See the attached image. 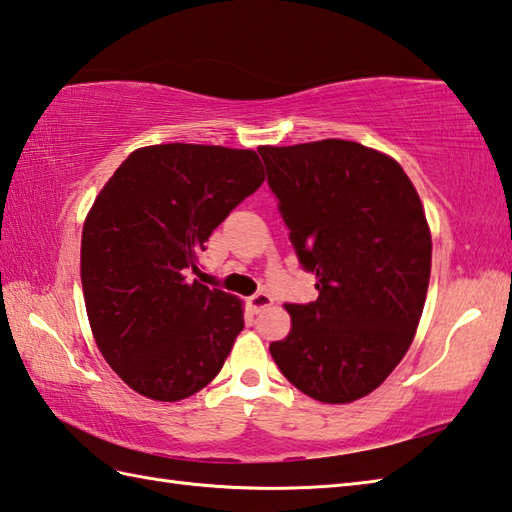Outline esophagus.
<instances>
[{
	"instance_id": "1",
	"label": "esophagus",
	"mask_w": 512,
	"mask_h": 512,
	"mask_svg": "<svg viewBox=\"0 0 512 512\" xmlns=\"http://www.w3.org/2000/svg\"><path fill=\"white\" fill-rule=\"evenodd\" d=\"M270 303H273V297H270L268 292H264V290L262 292H255V295L248 299V306L253 308L255 312H262L264 308L270 306Z\"/></svg>"
}]
</instances>
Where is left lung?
<instances>
[{
    "label": "left lung",
    "instance_id": "obj_1",
    "mask_svg": "<svg viewBox=\"0 0 512 512\" xmlns=\"http://www.w3.org/2000/svg\"><path fill=\"white\" fill-rule=\"evenodd\" d=\"M257 151L319 290L317 301L286 303L292 330L270 354L314 400L363 398L394 372L418 328L431 275L422 202L394 158L352 140Z\"/></svg>",
    "mask_w": 512,
    "mask_h": 512
}]
</instances>
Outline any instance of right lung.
Segmentation results:
<instances>
[{"label":"right lung","instance_id":"right-lung-1","mask_svg":"<svg viewBox=\"0 0 512 512\" xmlns=\"http://www.w3.org/2000/svg\"><path fill=\"white\" fill-rule=\"evenodd\" d=\"M266 180L250 149L151 145L114 171L83 226L81 284L94 339L138 394H198L244 330L242 301L191 281L206 239Z\"/></svg>","mask_w":512,"mask_h":512}]
</instances>
